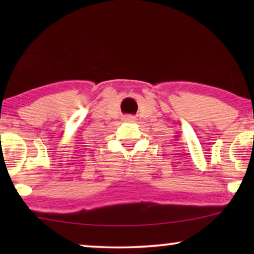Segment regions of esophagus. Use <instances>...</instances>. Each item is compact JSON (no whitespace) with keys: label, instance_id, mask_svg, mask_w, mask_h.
<instances>
[{"label":"esophagus","instance_id":"1","mask_svg":"<svg viewBox=\"0 0 254 254\" xmlns=\"http://www.w3.org/2000/svg\"><path fill=\"white\" fill-rule=\"evenodd\" d=\"M136 119H135V117H131V116H127L125 117V121H128V123H133V121H135Z\"/></svg>","mask_w":254,"mask_h":254}]
</instances>
